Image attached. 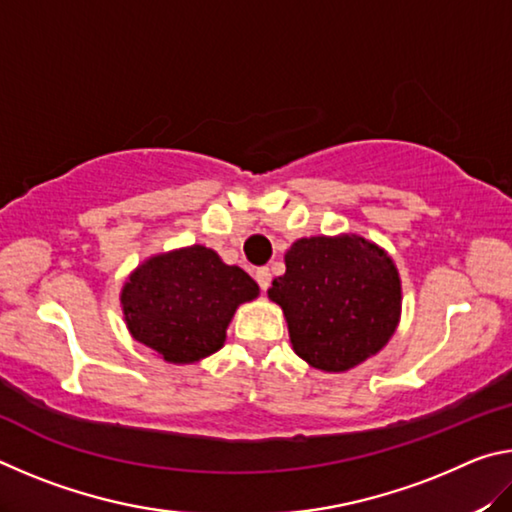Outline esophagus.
<instances>
[{
	"label": "esophagus",
	"instance_id": "34e87169",
	"mask_svg": "<svg viewBox=\"0 0 512 512\" xmlns=\"http://www.w3.org/2000/svg\"><path fill=\"white\" fill-rule=\"evenodd\" d=\"M255 280H257L259 287H262V291H266L268 287H271V271H268L266 266L257 268V273H255Z\"/></svg>",
	"mask_w": 512,
	"mask_h": 512
}]
</instances>
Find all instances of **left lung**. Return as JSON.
I'll use <instances>...</instances> for the list:
<instances>
[{"label":"left lung","mask_w":512,"mask_h":512,"mask_svg":"<svg viewBox=\"0 0 512 512\" xmlns=\"http://www.w3.org/2000/svg\"><path fill=\"white\" fill-rule=\"evenodd\" d=\"M268 298L282 307L293 352L311 368L348 372L384 348L402 316L393 257L354 232L293 241Z\"/></svg>","instance_id":"8db88e82"}]
</instances>
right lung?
Wrapping results in <instances>:
<instances>
[{
  "label": "right lung",
  "mask_w": 512,
  "mask_h": 512,
  "mask_svg": "<svg viewBox=\"0 0 512 512\" xmlns=\"http://www.w3.org/2000/svg\"><path fill=\"white\" fill-rule=\"evenodd\" d=\"M259 296L244 268L194 244L146 257L119 293L135 341L167 363L185 366L219 352L239 305Z\"/></svg>",
  "instance_id": "add662e5"
}]
</instances>
